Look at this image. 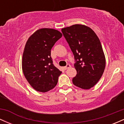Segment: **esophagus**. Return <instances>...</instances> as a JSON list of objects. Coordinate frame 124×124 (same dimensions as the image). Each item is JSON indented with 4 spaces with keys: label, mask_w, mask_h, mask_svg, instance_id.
<instances>
[{
    "label": "esophagus",
    "mask_w": 124,
    "mask_h": 124,
    "mask_svg": "<svg viewBox=\"0 0 124 124\" xmlns=\"http://www.w3.org/2000/svg\"><path fill=\"white\" fill-rule=\"evenodd\" d=\"M70 67V65H69V64H68V65H66V66H65V67H63V69L64 70H66L67 69H68V68H69Z\"/></svg>",
    "instance_id": "esophagus-1"
}]
</instances>
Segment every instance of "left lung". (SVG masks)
I'll list each match as a JSON object with an SVG mask.
<instances>
[{
	"label": "left lung",
	"instance_id": "obj_1",
	"mask_svg": "<svg viewBox=\"0 0 124 124\" xmlns=\"http://www.w3.org/2000/svg\"><path fill=\"white\" fill-rule=\"evenodd\" d=\"M76 60L77 74L72 82L83 89L93 87L101 78L106 58L99 37L92 28L74 24L61 30Z\"/></svg>",
	"mask_w": 124,
	"mask_h": 124
}]
</instances>
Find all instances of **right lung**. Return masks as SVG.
<instances>
[{
    "label": "right lung",
    "mask_w": 124,
    "mask_h": 124,
    "mask_svg": "<svg viewBox=\"0 0 124 124\" xmlns=\"http://www.w3.org/2000/svg\"><path fill=\"white\" fill-rule=\"evenodd\" d=\"M62 36L56 30L40 28L26 42L23 54V72L30 85L38 92H48L58 83L62 72L52 63L51 50Z\"/></svg>",
    "instance_id": "obj_1"
}]
</instances>
